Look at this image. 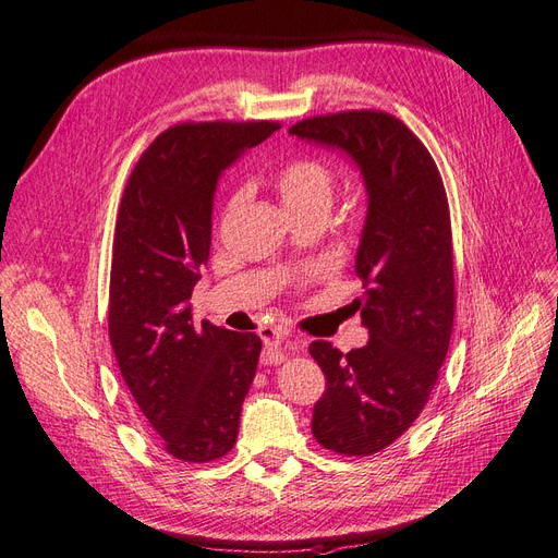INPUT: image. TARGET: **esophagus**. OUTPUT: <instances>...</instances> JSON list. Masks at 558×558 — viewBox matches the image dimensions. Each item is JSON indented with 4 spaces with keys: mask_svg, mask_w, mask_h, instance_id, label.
<instances>
[{
    "mask_svg": "<svg viewBox=\"0 0 558 558\" xmlns=\"http://www.w3.org/2000/svg\"><path fill=\"white\" fill-rule=\"evenodd\" d=\"M296 352V345L290 338L280 331H266L264 336V352H262V362L264 364H280L287 356Z\"/></svg>",
    "mask_w": 558,
    "mask_h": 558,
    "instance_id": "esophagus-1",
    "label": "esophagus"
}]
</instances>
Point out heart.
Here are the masks:
<instances>
[{"instance_id": "obj_1", "label": "heart", "mask_w": 558, "mask_h": 558, "mask_svg": "<svg viewBox=\"0 0 558 558\" xmlns=\"http://www.w3.org/2000/svg\"><path fill=\"white\" fill-rule=\"evenodd\" d=\"M271 185L278 192L284 210L290 215L308 210H329L333 202L336 175L315 157H296L271 175ZM322 266L311 268L308 276H319Z\"/></svg>"}]
</instances>
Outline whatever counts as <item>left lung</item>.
<instances>
[{
	"instance_id": "obj_1",
	"label": "left lung",
	"mask_w": 558,
	"mask_h": 558,
	"mask_svg": "<svg viewBox=\"0 0 558 558\" xmlns=\"http://www.w3.org/2000/svg\"><path fill=\"white\" fill-rule=\"evenodd\" d=\"M345 153L368 196L354 274V299L368 329L364 348L343 354L313 340L327 377L313 410V436L345 457H368L412 426L436 387L454 322L452 227L442 178L424 143L383 111L317 116L290 128Z\"/></svg>"
}]
</instances>
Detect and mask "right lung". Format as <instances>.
<instances>
[{
	"label": "right lung",
	"mask_w": 558,
	"mask_h": 558,
	"mask_svg": "<svg viewBox=\"0 0 558 558\" xmlns=\"http://www.w3.org/2000/svg\"><path fill=\"white\" fill-rule=\"evenodd\" d=\"M278 122H183L141 155L113 239L109 336L122 380L173 459L206 463L236 442L262 340L204 319L190 296L210 255L218 181Z\"/></svg>",
	"instance_id": "right-lung-1"
}]
</instances>
